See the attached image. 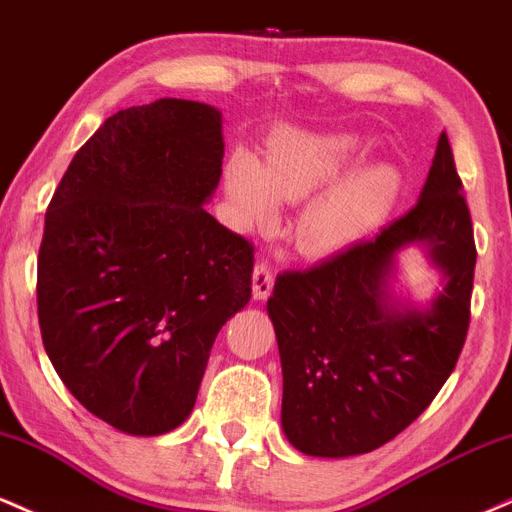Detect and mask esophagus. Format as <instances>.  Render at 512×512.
Returning a JSON list of instances; mask_svg holds the SVG:
<instances>
[{
    "label": "esophagus",
    "instance_id": "1",
    "mask_svg": "<svg viewBox=\"0 0 512 512\" xmlns=\"http://www.w3.org/2000/svg\"><path fill=\"white\" fill-rule=\"evenodd\" d=\"M274 289V272L269 264H257L255 272H252V296L257 298V301H264V298H269V293Z\"/></svg>",
    "mask_w": 512,
    "mask_h": 512
}]
</instances>
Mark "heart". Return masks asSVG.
I'll list each match as a JSON object with an SVG mask.
<instances>
[{
	"label": "heart",
	"instance_id": "obj_1",
	"mask_svg": "<svg viewBox=\"0 0 512 512\" xmlns=\"http://www.w3.org/2000/svg\"><path fill=\"white\" fill-rule=\"evenodd\" d=\"M361 151L356 137L337 134L286 139L262 166L250 156H236L226 168L228 197L245 226H269L279 214V202L313 197L354 166ZM399 192L402 180L395 168L354 170L301 211L296 243L315 255L351 248L390 214Z\"/></svg>",
	"mask_w": 512,
	"mask_h": 512
}]
</instances>
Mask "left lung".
<instances>
[{
	"label": "left lung",
	"mask_w": 512,
	"mask_h": 512,
	"mask_svg": "<svg viewBox=\"0 0 512 512\" xmlns=\"http://www.w3.org/2000/svg\"><path fill=\"white\" fill-rule=\"evenodd\" d=\"M409 244H424L444 274V291L424 311L391 296L396 255ZM474 264L472 216L443 132L414 209L373 240L276 276L267 313L284 373L281 426L293 448L363 455L419 419L467 339Z\"/></svg>",
	"instance_id": "8db88e82"
}]
</instances>
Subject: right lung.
Segmentation results:
<instances>
[{
	"mask_svg": "<svg viewBox=\"0 0 512 512\" xmlns=\"http://www.w3.org/2000/svg\"><path fill=\"white\" fill-rule=\"evenodd\" d=\"M221 158L219 110L161 98L108 117L52 195L40 334L67 390L117 431L178 428L250 301L255 248L204 209Z\"/></svg>",
	"mask_w": 512,
	"mask_h": 512,
	"instance_id": "add662e5",
	"label": "right lung"
}]
</instances>
